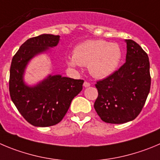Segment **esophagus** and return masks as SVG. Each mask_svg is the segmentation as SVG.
<instances>
[{
  "label": "esophagus",
  "instance_id": "34e87169",
  "mask_svg": "<svg viewBox=\"0 0 160 160\" xmlns=\"http://www.w3.org/2000/svg\"><path fill=\"white\" fill-rule=\"evenodd\" d=\"M90 83H88V82H87V81H85L84 83H83V87L84 88H88V87H90Z\"/></svg>",
  "mask_w": 160,
  "mask_h": 160
}]
</instances>
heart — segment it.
Returning <instances> with one entry per match:
<instances>
[{
    "instance_id": "heart-1",
    "label": "heart",
    "mask_w": 160,
    "mask_h": 160,
    "mask_svg": "<svg viewBox=\"0 0 160 160\" xmlns=\"http://www.w3.org/2000/svg\"><path fill=\"white\" fill-rule=\"evenodd\" d=\"M122 51L117 43L105 40H87L75 46L73 56L67 58V63L76 68L88 65L91 76L96 79L110 77L118 68Z\"/></svg>"
}]
</instances>
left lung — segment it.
Wrapping results in <instances>:
<instances>
[{
  "label": "left lung",
  "mask_w": 160,
  "mask_h": 160,
  "mask_svg": "<svg viewBox=\"0 0 160 160\" xmlns=\"http://www.w3.org/2000/svg\"><path fill=\"white\" fill-rule=\"evenodd\" d=\"M125 63L118 71L97 82L98 95L94 107L103 122L123 124L141 113L150 92L148 56L136 42L125 39Z\"/></svg>",
  "instance_id": "left-lung-1"
}]
</instances>
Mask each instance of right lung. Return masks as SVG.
<instances>
[{
  "mask_svg": "<svg viewBox=\"0 0 160 160\" xmlns=\"http://www.w3.org/2000/svg\"><path fill=\"white\" fill-rule=\"evenodd\" d=\"M59 35L42 34L27 40L14 55L10 68L9 92L21 115L34 126L47 127L59 123L72 100L83 88V80L49 74L35 84L25 82L27 67L36 56L48 53L58 46Z\"/></svg>",
  "mask_w": 160,
  "mask_h": 160,
  "instance_id": "1",
  "label": "right lung"
}]
</instances>
